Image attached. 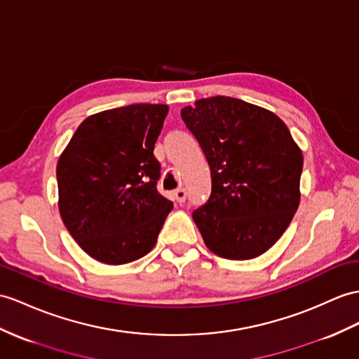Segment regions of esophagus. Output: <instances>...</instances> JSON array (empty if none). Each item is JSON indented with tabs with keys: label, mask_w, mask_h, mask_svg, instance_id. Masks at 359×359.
I'll return each instance as SVG.
<instances>
[{
	"label": "esophagus",
	"mask_w": 359,
	"mask_h": 359,
	"mask_svg": "<svg viewBox=\"0 0 359 359\" xmlns=\"http://www.w3.org/2000/svg\"><path fill=\"white\" fill-rule=\"evenodd\" d=\"M175 199H177L180 204H181V203H184V201L187 199V191H186V189H178V190H175Z\"/></svg>",
	"instance_id": "34e87169"
}]
</instances>
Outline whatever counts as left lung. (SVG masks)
<instances>
[{
  "mask_svg": "<svg viewBox=\"0 0 359 359\" xmlns=\"http://www.w3.org/2000/svg\"><path fill=\"white\" fill-rule=\"evenodd\" d=\"M181 118L203 149L212 194L194 212L205 245L230 260L264 255L300 203L303 155L276 114L241 99H201Z\"/></svg>",
  "mask_w": 359,
  "mask_h": 359,
  "instance_id": "obj_1",
  "label": "left lung"
}]
</instances>
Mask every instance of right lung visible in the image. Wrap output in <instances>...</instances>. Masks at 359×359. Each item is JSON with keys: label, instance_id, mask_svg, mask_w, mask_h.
Instances as JSON below:
<instances>
[{"label": "right lung", "instance_id": "1", "mask_svg": "<svg viewBox=\"0 0 359 359\" xmlns=\"http://www.w3.org/2000/svg\"><path fill=\"white\" fill-rule=\"evenodd\" d=\"M168 111L135 103L94 114L57 161L62 221L79 247L103 264L146 256L173 208L156 190L161 165L154 155Z\"/></svg>", "mask_w": 359, "mask_h": 359}]
</instances>
